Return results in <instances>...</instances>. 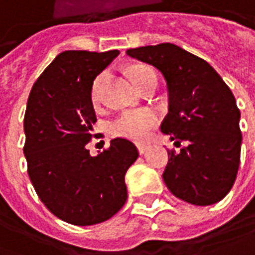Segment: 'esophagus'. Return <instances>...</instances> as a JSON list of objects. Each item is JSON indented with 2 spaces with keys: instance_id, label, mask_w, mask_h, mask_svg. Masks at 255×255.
<instances>
[{
  "instance_id": "1",
  "label": "esophagus",
  "mask_w": 255,
  "mask_h": 255,
  "mask_svg": "<svg viewBox=\"0 0 255 255\" xmlns=\"http://www.w3.org/2000/svg\"><path fill=\"white\" fill-rule=\"evenodd\" d=\"M137 148H138V153H140V154H144V153L147 151L148 145H145V144H138V145H137Z\"/></svg>"
}]
</instances>
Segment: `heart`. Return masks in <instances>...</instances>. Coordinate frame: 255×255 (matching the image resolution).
<instances>
[{
  "label": "heart",
  "mask_w": 255,
  "mask_h": 255,
  "mask_svg": "<svg viewBox=\"0 0 255 255\" xmlns=\"http://www.w3.org/2000/svg\"><path fill=\"white\" fill-rule=\"evenodd\" d=\"M151 75H156L154 70L147 66H137L131 70V78L134 83L137 85V88L141 86V83ZM107 73H101L95 78V81L92 83V89H91V97L92 101L97 102L98 95H99V89L101 85L105 81ZM158 123V114L154 110L150 108H142V110H128L121 113L117 118H114L110 124V132L114 137H120V138H127L132 141L141 142L145 141L151 132V129L157 126Z\"/></svg>",
  "instance_id": "obj_1"
}]
</instances>
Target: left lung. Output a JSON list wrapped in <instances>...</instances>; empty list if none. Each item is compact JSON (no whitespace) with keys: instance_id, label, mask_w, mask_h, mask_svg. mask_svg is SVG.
Wrapping results in <instances>:
<instances>
[{"instance_id":"8db88e82","label":"left lung","mask_w":255,"mask_h":255,"mask_svg":"<svg viewBox=\"0 0 255 255\" xmlns=\"http://www.w3.org/2000/svg\"><path fill=\"white\" fill-rule=\"evenodd\" d=\"M132 59L161 72L169 91V114L161 131L180 153L167 150L163 180L173 195L206 206L227 196L241 154L240 110L228 85L208 62L172 43L129 49Z\"/></svg>"}]
</instances>
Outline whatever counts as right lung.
Masks as SVG:
<instances>
[{
	"instance_id": "right-lung-1",
	"label": "right lung",
	"mask_w": 255,
	"mask_h": 255,
	"mask_svg": "<svg viewBox=\"0 0 255 255\" xmlns=\"http://www.w3.org/2000/svg\"><path fill=\"white\" fill-rule=\"evenodd\" d=\"M118 54L62 52L38 76L27 101L23 150L30 180L53 215L73 225L104 222L124 206L126 173L138 157L127 138H114L95 157L86 148L97 123L92 83Z\"/></svg>"
}]
</instances>
